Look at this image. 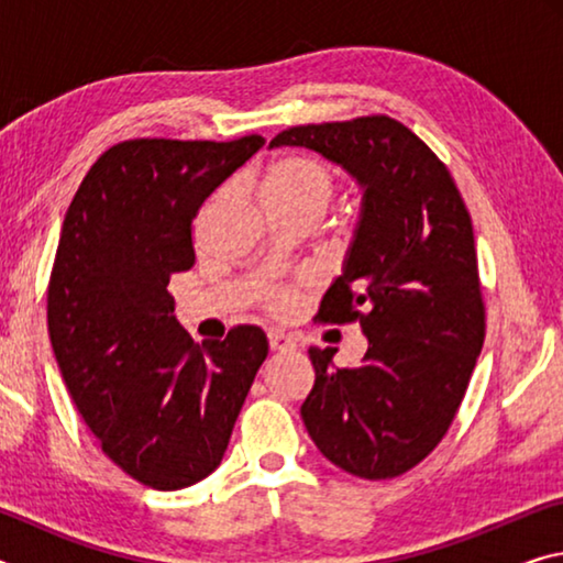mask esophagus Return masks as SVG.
<instances>
[{
	"instance_id": "34e87169",
	"label": "esophagus",
	"mask_w": 563,
	"mask_h": 563,
	"mask_svg": "<svg viewBox=\"0 0 563 563\" xmlns=\"http://www.w3.org/2000/svg\"><path fill=\"white\" fill-rule=\"evenodd\" d=\"M268 342H271V350L273 352H285V350H292L295 347V340L290 335H285L280 330H271L268 332Z\"/></svg>"
}]
</instances>
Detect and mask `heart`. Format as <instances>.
I'll return each mask as SVG.
<instances>
[{
    "label": "heart",
    "instance_id": "obj_1",
    "mask_svg": "<svg viewBox=\"0 0 563 563\" xmlns=\"http://www.w3.org/2000/svg\"><path fill=\"white\" fill-rule=\"evenodd\" d=\"M258 188L271 211L320 216L335 196V174L318 156L290 151L265 166ZM265 302L273 312H290L298 295L292 288H271L265 292Z\"/></svg>",
    "mask_w": 563,
    "mask_h": 563
}]
</instances>
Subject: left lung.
Masks as SVG:
<instances>
[{"label":"left lung","instance_id":"8db88e82","mask_svg":"<svg viewBox=\"0 0 563 563\" xmlns=\"http://www.w3.org/2000/svg\"><path fill=\"white\" fill-rule=\"evenodd\" d=\"M271 146H308L365 186L345 273L316 320L360 322L369 347L357 367L310 347L300 415L340 470L393 479L450 432L487 335L472 216L440 156L385 113L290 126Z\"/></svg>","mask_w":563,"mask_h":563}]
</instances>
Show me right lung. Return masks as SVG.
<instances>
[{"mask_svg":"<svg viewBox=\"0 0 563 563\" xmlns=\"http://www.w3.org/2000/svg\"><path fill=\"white\" fill-rule=\"evenodd\" d=\"M265 144L129 139L84 176L56 245L46 322L76 409L103 454L158 492L223 460L268 338L235 325L196 345L174 318V273L194 268V218Z\"/></svg>","mask_w":563,"mask_h":563,"instance_id":"obj_1","label":"right lung"}]
</instances>
